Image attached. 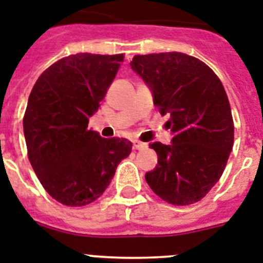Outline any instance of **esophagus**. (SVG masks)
<instances>
[{
  "label": "esophagus",
  "mask_w": 263,
  "mask_h": 263,
  "mask_svg": "<svg viewBox=\"0 0 263 263\" xmlns=\"http://www.w3.org/2000/svg\"><path fill=\"white\" fill-rule=\"evenodd\" d=\"M134 148L135 150H144V148H147V143H143L140 140H134Z\"/></svg>",
  "instance_id": "esophagus-1"
}]
</instances>
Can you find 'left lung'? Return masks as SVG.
<instances>
[{
  "mask_svg": "<svg viewBox=\"0 0 263 263\" xmlns=\"http://www.w3.org/2000/svg\"><path fill=\"white\" fill-rule=\"evenodd\" d=\"M131 67L151 87L154 105L170 113L172 144H150L158 165L146 174L147 183L173 205L200 201L220 180L234 146L223 83L204 62L182 52L135 55Z\"/></svg>",
  "mask_w": 263,
  "mask_h": 263,
  "instance_id": "left-lung-1",
  "label": "left lung"
}]
</instances>
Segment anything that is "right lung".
Here are the masks:
<instances>
[{"label": "right lung", "mask_w": 263, "mask_h": 263, "mask_svg": "<svg viewBox=\"0 0 263 263\" xmlns=\"http://www.w3.org/2000/svg\"><path fill=\"white\" fill-rule=\"evenodd\" d=\"M123 61L124 54L62 58L42 72L28 98V158L47 193L63 205L96 201L131 154L127 139L101 138L87 128Z\"/></svg>", "instance_id": "add662e5"}]
</instances>
